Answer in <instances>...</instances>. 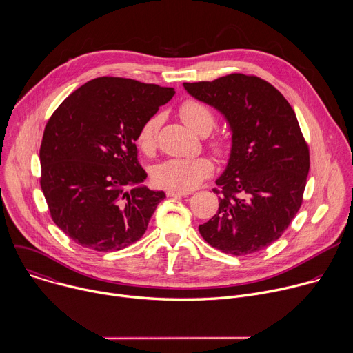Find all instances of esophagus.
<instances>
[{
  "mask_svg": "<svg viewBox=\"0 0 353 353\" xmlns=\"http://www.w3.org/2000/svg\"><path fill=\"white\" fill-rule=\"evenodd\" d=\"M190 192H183V191H174V190H168L166 195L168 196H187Z\"/></svg>",
  "mask_w": 353,
  "mask_h": 353,
  "instance_id": "esophagus-1",
  "label": "esophagus"
}]
</instances>
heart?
Returning <instances> with one entry per match:
<instances>
[{"label": "heart", "mask_w": 353, "mask_h": 353, "mask_svg": "<svg viewBox=\"0 0 353 353\" xmlns=\"http://www.w3.org/2000/svg\"><path fill=\"white\" fill-rule=\"evenodd\" d=\"M179 114L184 124L199 135H207L216 125L214 110L199 100L187 99L180 105ZM161 117L150 116L143 121L138 134L137 143L146 155H152L158 146V132ZM208 146L216 157H226L230 150V141L226 135H215L208 141ZM214 165L208 158H170L159 163L152 173L154 183L162 188L188 192L211 176Z\"/></svg>", "instance_id": "b5f03b06"}]
</instances>
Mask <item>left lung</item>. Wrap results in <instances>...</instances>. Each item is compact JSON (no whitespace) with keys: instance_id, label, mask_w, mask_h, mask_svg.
I'll return each instance as SVG.
<instances>
[{"instance_id":"8db88e82","label":"left lung","mask_w":353,"mask_h":353,"mask_svg":"<svg viewBox=\"0 0 353 353\" xmlns=\"http://www.w3.org/2000/svg\"><path fill=\"white\" fill-rule=\"evenodd\" d=\"M184 88L218 109L232 130L229 163L212 190L219 208L199 233L222 253H257L283 234L303 203L310 154L296 114L256 75L229 74Z\"/></svg>"}]
</instances>
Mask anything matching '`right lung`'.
Masks as SVG:
<instances>
[{
    "label": "right lung",
    "mask_w": 353,
    "mask_h": 353,
    "mask_svg": "<svg viewBox=\"0 0 353 353\" xmlns=\"http://www.w3.org/2000/svg\"><path fill=\"white\" fill-rule=\"evenodd\" d=\"M173 94V88L100 77L72 92L48 119L40 187L54 223L79 245L108 253L145 233L166 195L127 190L146 179L137 134Z\"/></svg>",
    "instance_id": "1"
}]
</instances>
